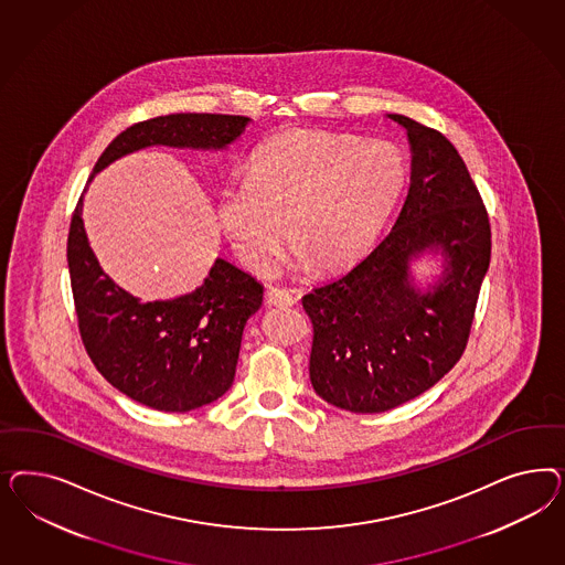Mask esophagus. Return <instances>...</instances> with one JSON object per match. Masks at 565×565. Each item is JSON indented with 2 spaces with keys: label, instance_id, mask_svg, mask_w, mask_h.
Returning a JSON list of instances; mask_svg holds the SVG:
<instances>
[{
  "label": "esophagus",
  "instance_id": "34e87169",
  "mask_svg": "<svg viewBox=\"0 0 565 565\" xmlns=\"http://www.w3.org/2000/svg\"><path fill=\"white\" fill-rule=\"evenodd\" d=\"M296 300H298V294L288 288H271L267 291V302L275 307H291V305H296Z\"/></svg>",
  "mask_w": 565,
  "mask_h": 565
}]
</instances>
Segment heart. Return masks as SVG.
Listing matches in <instances>:
<instances>
[{
  "instance_id": "heart-1",
  "label": "heart",
  "mask_w": 565,
  "mask_h": 565,
  "mask_svg": "<svg viewBox=\"0 0 565 565\" xmlns=\"http://www.w3.org/2000/svg\"><path fill=\"white\" fill-rule=\"evenodd\" d=\"M408 178L404 151L385 138L290 132L260 147L246 175L223 186L217 215L242 260L267 271L288 236L317 267L362 257Z\"/></svg>"
}]
</instances>
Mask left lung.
I'll return each instance as SVG.
<instances>
[{"label": "left lung", "instance_id": "1", "mask_svg": "<svg viewBox=\"0 0 565 565\" xmlns=\"http://www.w3.org/2000/svg\"><path fill=\"white\" fill-rule=\"evenodd\" d=\"M408 132L411 189L394 227L348 274L302 298L312 323L310 381L331 406L392 411L425 394L462 359L491 263V223L458 149L420 121ZM441 245L445 279L427 295L407 281V258Z\"/></svg>", "mask_w": 565, "mask_h": 565}]
</instances>
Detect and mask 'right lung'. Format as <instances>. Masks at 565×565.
Masks as SVG:
<instances>
[{
	"label": "right lung",
	"mask_w": 565,
	"mask_h": 565,
	"mask_svg": "<svg viewBox=\"0 0 565 565\" xmlns=\"http://www.w3.org/2000/svg\"><path fill=\"white\" fill-rule=\"evenodd\" d=\"M250 118L170 114L138 121L109 142L93 175L151 145L222 149ZM83 196L68 232L70 286L86 354L116 390L159 412H189L222 397L236 375L242 331L263 302L253 275L217 258L205 284L168 302H138L103 274L85 225Z\"/></svg>",
	"instance_id": "add662e5"
}]
</instances>
